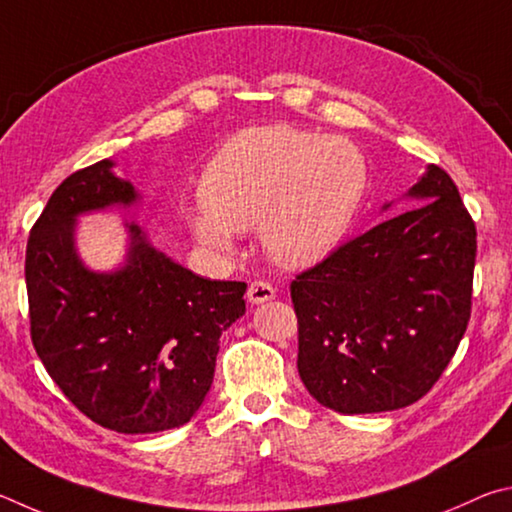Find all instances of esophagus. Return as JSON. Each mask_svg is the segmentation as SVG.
Returning <instances> with one entry per match:
<instances>
[{
    "instance_id": "34e87169",
    "label": "esophagus",
    "mask_w": 512,
    "mask_h": 512,
    "mask_svg": "<svg viewBox=\"0 0 512 512\" xmlns=\"http://www.w3.org/2000/svg\"><path fill=\"white\" fill-rule=\"evenodd\" d=\"M274 297H276V290L272 288L270 283H265V281H254V283H249V288H247V299H249V303H254V306H261V303L272 301Z\"/></svg>"
}]
</instances>
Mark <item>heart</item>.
Wrapping results in <instances>:
<instances>
[{
  "mask_svg": "<svg viewBox=\"0 0 512 512\" xmlns=\"http://www.w3.org/2000/svg\"><path fill=\"white\" fill-rule=\"evenodd\" d=\"M366 188L362 152L344 139L292 125L249 128L224 143L202 177L204 209L188 224L204 245L236 249L233 233L258 227L265 254L303 270L351 229Z\"/></svg>",
  "mask_w": 512,
  "mask_h": 512,
  "instance_id": "1",
  "label": "heart"
}]
</instances>
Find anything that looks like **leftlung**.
Here are the masks:
<instances>
[{
  "label": "left lung",
  "mask_w": 512,
  "mask_h": 512,
  "mask_svg": "<svg viewBox=\"0 0 512 512\" xmlns=\"http://www.w3.org/2000/svg\"><path fill=\"white\" fill-rule=\"evenodd\" d=\"M402 200L411 209L348 240L290 285L301 382L339 414L414 405L468 328L477 229L459 188L429 164Z\"/></svg>",
  "instance_id": "left-lung-1"
}]
</instances>
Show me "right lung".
Here are the masks:
<instances>
[{
	"label": "right lung",
	"mask_w": 512,
	"mask_h": 512,
	"mask_svg": "<svg viewBox=\"0 0 512 512\" xmlns=\"http://www.w3.org/2000/svg\"><path fill=\"white\" fill-rule=\"evenodd\" d=\"M114 166L103 159L69 175L31 229V339L51 380L87 418L119 434H155L182 427L202 407L220 335L245 315L247 285L202 279L130 220L123 261L92 270L78 251L80 218L143 200Z\"/></svg>",
	"instance_id": "add662e5"
}]
</instances>
